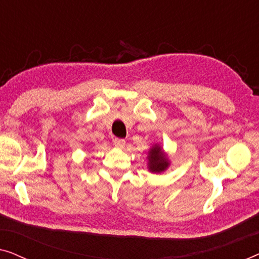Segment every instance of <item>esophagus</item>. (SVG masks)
<instances>
[{
    "mask_svg": "<svg viewBox=\"0 0 259 259\" xmlns=\"http://www.w3.org/2000/svg\"><path fill=\"white\" fill-rule=\"evenodd\" d=\"M113 144H114L116 147H119V148H122L123 146H125L126 141L123 140V139H119V138H115V139L113 140Z\"/></svg>",
    "mask_w": 259,
    "mask_h": 259,
    "instance_id": "34e87169",
    "label": "esophagus"
}]
</instances>
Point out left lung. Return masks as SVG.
Here are the masks:
<instances>
[{
	"label": "left lung",
	"mask_w": 259,
	"mask_h": 259,
	"mask_svg": "<svg viewBox=\"0 0 259 259\" xmlns=\"http://www.w3.org/2000/svg\"><path fill=\"white\" fill-rule=\"evenodd\" d=\"M148 167L150 171L159 173L165 171L166 167L168 166V160L165 157V154L162 153L161 148L159 146H155L152 148L148 153Z\"/></svg>",
	"instance_id": "obj_1"
}]
</instances>
